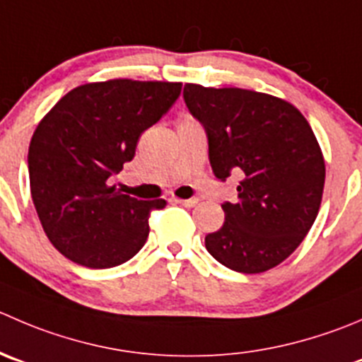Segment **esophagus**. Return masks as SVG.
Masks as SVG:
<instances>
[{
    "label": "esophagus",
    "instance_id": "esophagus-1",
    "mask_svg": "<svg viewBox=\"0 0 362 362\" xmlns=\"http://www.w3.org/2000/svg\"><path fill=\"white\" fill-rule=\"evenodd\" d=\"M177 203H180L182 206H187V209H192V206L198 205V199L196 198H189V199H175Z\"/></svg>",
    "mask_w": 362,
    "mask_h": 362
}]
</instances>
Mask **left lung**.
I'll use <instances>...</instances> for the list:
<instances>
[{
  "instance_id": "1",
  "label": "left lung",
  "mask_w": 362,
  "mask_h": 362,
  "mask_svg": "<svg viewBox=\"0 0 362 362\" xmlns=\"http://www.w3.org/2000/svg\"><path fill=\"white\" fill-rule=\"evenodd\" d=\"M184 99L209 136L216 177H242L206 251L244 274L279 265L313 226L324 194L325 160L310 124L288 100L244 88L187 83Z\"/></svg>"
}]
</instances>
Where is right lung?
Returning a JSON list of instances; mask_svg holds the SVG:
<instances>
[{
    "label": "right lung",
    "mask_w": 362,
    "mask_h": 362,
    "mask_svg": "<svg viewBox=\"0 0 362 362\" xmlns=\"http://www.w3.org/2000/svg\"><path fill=\"white\" fill-rule=\"evenodd\" d=\"M182 83L110 79L74 88L38 122L28 150L38 219L65 258L110 269L145 245L166 199H136L110 185L143 132L178 99Z\"/></svg>",
    "instance_id": "obj_1"
}]
</instances>
